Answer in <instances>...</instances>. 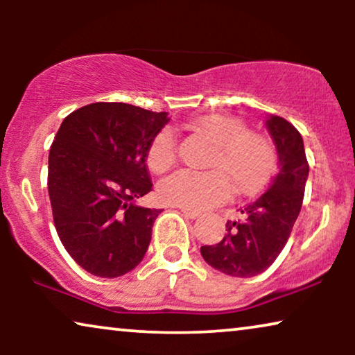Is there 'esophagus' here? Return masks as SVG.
I'll use <instances>...</instances> for the list:
<instances>
[{
  "label": "esophagus",
  "instance_id": "1",
  "mask_svg": "<svg viewBox=\"0 0 355 355\" xmlns=\"http://www.w3.org/2000/svg\"><path fill=\"white\" fill-rule=\"evenodd\" d=\"M179 210H181L184 215H186L187 218H191V220H196V218L198 216V211L197 210H191V208H186V207H179Z\"/></svg>",
  "mask_w": 355,
  "mask_h": 355
}]
</instances>
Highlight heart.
<instances>
[{
    "label": "heart",
    "mask_w": 355,
    "mask_h": 355,
    "mask_svg": "<svg viewBox=\"0 0 355 355\" xmlns=\"http://www.w3.org/2000/svg\"><path fill=\"white\" fill-rule=\"evenodd\" d=\"M193 132L203 135L213 148L207 159L210 171L182 169L159 182L158 192L164 202L191 210L215 205L230 193H250L270 181L276 168V148L268 135L245 129L241 118L226 113L197 116L191 121ZM178 159V140L171 130L157 134L147 152V164L153 173L168 171Z\"/></svg>",
    "instance_id": "heart-1"
}]
</instances>
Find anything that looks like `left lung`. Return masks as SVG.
<instances>
[{
	"mask_svg": "<svg viewBox=\"0 0 355 355\" xmlns=\"http://www.w3.org/2000/svg\"><path fill=\"white\" fill-rule=\"evenodd\" d=\"M279 157V169L268 189L241 208L239 221H227L225 237L200 247L203 260L221 273L250 278L273 265L288 242L302 207L309 162L302 135L289 121H266Z\"/></svg>",
	"mask_w": 355,
	"mask_h": 355,
	"instance_id": "8db88e82",
	"label": "left lung"
}]
</instances>
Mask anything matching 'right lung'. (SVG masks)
Returning <instances> with one entry per match:
<instances>
[{
  "label": "right lung",
  "instance_id": "add662e5",
  "mask_svg": "<svg viewBox=\"0 0 355 355\" xmlns=\"http://www.w3.org/2000/svg\"><path fill=\"white\" fill-rule=\"evenodd\" d=\"M128 103L98 101L62 121L48 155V196L58 236L77 265L118 278L142 261L158 208L135 205L152 191L147 152L168 123Z\"/></svg>",
  "mask_w": 355,
  "mask_h": 355
}]
</instances>
